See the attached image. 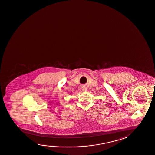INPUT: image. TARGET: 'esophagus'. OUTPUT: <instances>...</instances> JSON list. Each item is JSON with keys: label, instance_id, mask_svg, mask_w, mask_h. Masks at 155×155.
Returning a JSON list of instances; mask_svg holds the SVG:
<instances>
[{"label": "esophagus", "instance_id": "34e87169", "mask_svg": "<svg viewBox=\"0 0 155 155\" xmlns=\"http://www.w3.org/2000/svg\"><path fill=\"white\" fill-rule=\"evenodd\" d=\"M82 91H83V92H85V91L87 90V87H85V86H82Z\"/></svg>", "mask_w": 155, "mask_h": 155}]
</instances>
